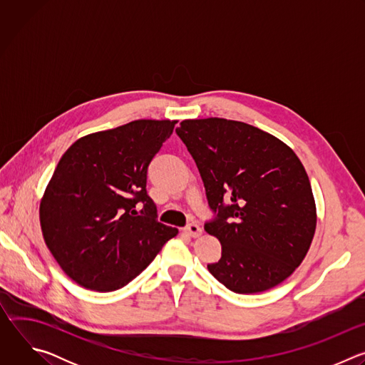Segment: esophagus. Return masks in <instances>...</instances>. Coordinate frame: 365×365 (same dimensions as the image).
<instances>
[{"label":"esophagus","mask_w":365,"mask_h":365,"mask_svg":"<svg viewBox=\"0 0 365 365\" xmlns=\"http://www.w3.org/2000/svg\"><path fill=\"white\" fill-rule=\"evenodd\" d=\"M183 231H185V234H187L189 237H193V238H197V237L202 235V228L197 224H195V222H192L187 227H185Z\"/></svg>","instance_id":"1"}]
</instances>
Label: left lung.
Instances as JSON below:
<instances>
[{
	"instance_id": "1",
	"label": "left lung",
	"mask_w": 365,
	"mask_h": 365,
	"mask_svg": "<svg viewBox=\"0 0 365 365\" xmlns=\"http://www.w3.org/2000/svg\"><path fill=\"white\" fill-rule=\"evenodd\" d=\"M200 173L215 214L205 231L222 245L207 270L248 294L286 280L303 262L317 228L307 173L274 135L224 118L185 120L176 128Z\"/></svg>"
}]
</instances>
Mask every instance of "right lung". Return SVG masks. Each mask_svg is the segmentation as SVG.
<instances>
[{
  "label": "right lung",
  "mask_w": 365,
  "mask_h": 365,
  "mask_svg": "<svg viewBox=\"0 0 365 365\" xmlns=\"http://www.w3.org/2000/svg\"><path fill=\"white\" fill-rule=\"evenodd\" d=\"M176 121L137 120L85 135L59 160L40 203L47 248L78 284H128L178 234L158 221L147 170Z\"/></svg>",
  "instance_id": "1"
}]
</instances>
